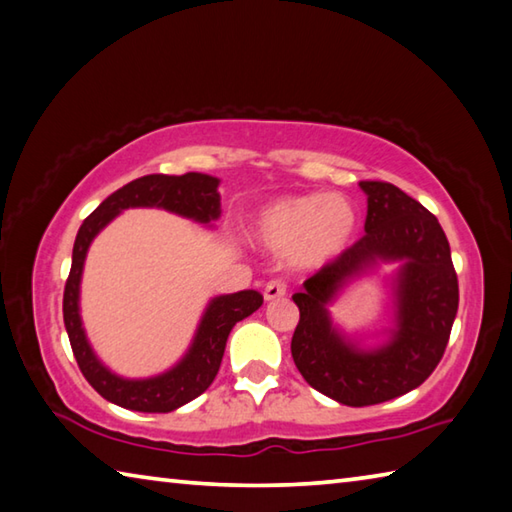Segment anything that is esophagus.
I'll use <instances>...</instances> for the list:
<instances>
[{"label": "esophagus", "instance_id": "1", "mask_svg": "<svg viewBox=\"0 0 512 512\" xmlns=\"http://www.w3.org/2000/svg\"><path fill=\"white\" fill-rule=\"evenodd\" d=\"M288 286L284 280H271L264 286V300H277V297H284Z\"/></svg>", "mask_w": 512, "mask_h": 512}]
</instances>
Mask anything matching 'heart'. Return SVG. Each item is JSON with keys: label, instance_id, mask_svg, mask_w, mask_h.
Returning a JSON list of instances; mask_svg holds the SVG:
<instances>
[{"label": "heart", "instance_id": "heart-1", "mask_svg": "<svg viewBox=\"0 0 512 512\" xmlns=\"http://www.w3.org/2000/svg\"><path fill=\"white\" fill-rule=\"evenodd\" d=\"M358 228V210L345 194L304 192L280 197L250 221V237L268 250H286L288 264L318 268L345 250Z\"/></svg>", "mask_w": 512, "mask_h": 512}]
</instances>
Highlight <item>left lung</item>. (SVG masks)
Masks as SVG:
<instances>
[{
  "instance_id": "8db88e82",
  "label": "left lung",
  "mask_w": 512,
  "mask_h": 512,
  "mask_svg": "<svg viewBox=\"0 0 512 512\" xmlns=\"http://www.w3.org/2000/svg\"><path fill=\"white\" fill-rule=\"evenodd\" d=\"M367 192L365 235L324 264L293 295L300 309L291 353L306 383L349 407L412 392L439 365L459 309V282L448 237L430 210L387 181H360ZM376 258H401L399 331L376 352L349 348L330 327L326 302Z\"/></svg>"
}]
</instances>
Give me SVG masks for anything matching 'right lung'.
<instances>
[{
	"label": "right lung",
	"mask_w": 512,
	"mask_h": 512,
	"mask_svg": "<svg viewBox=\"0 0 512 512\" xmlns=\"http://www.w3.org/2000/svg\"><path fill=\"white\" fill-rule=\"evenodd\" d=\"M219 181L215 176L185 172V174H147L132 183L123 185L114 194L100 203L91 215L82 221L76 244H73L71 271L64 284L62 313L64 327L69 333L73 356L87 383L96 392L114 405L134 412H172L176 407L190 403L201 396L215 380L221 358H224L226 340L230 329L239 320L248 318L264 304L262 293L239 291L232 295H221L212 300L206 315L199 324L197 338L190 351L174 369L163 376L147 380H125L111 374L96 360L89 342L85 338L78 313V288L82 264H85L87 248L98 232L114 219L120 210L138 206L165 208L176 215L190 217L201 224L219 217Z\"/></svg>",
	"instance_id": "obj_1"
}]
</instances>
